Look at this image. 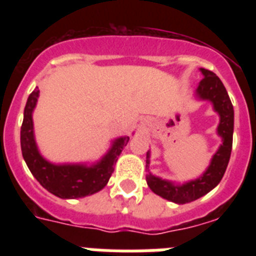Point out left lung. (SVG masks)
Listing matches in <instances>:
<instances>
[{
    "label": "left lung",
    "instance_id": "1",
    "mask_svg": "<svg viewBox=\"0 0 256 256\" xmlns=\"http://www.w3.org/2000/svg\"><path fill=\"white\" fill-rule=\"evenodd\" d=\"M203 80L199 82L195 90V96L200 100H208L212 104L215 112L219 116V124L216 134L222 138V144L215 152L208 168L200 176L191 179L184 183H175L152 175L148 170L150 166V152L146 156V182L152 192L160 195L170 202L184 204L196 200L207 192H210L218 183L222 180L224 171L230 160L231 148H232V132H234V108L231 104L230 96L227 94L226 88L222 81L210 70L200 68Z\"/></svg>",
    "mask_w": 256,
    "mask_h": 256
}]
</instances>
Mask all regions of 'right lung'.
Returning <instances> with one entry per match:
<instances>
[{
  "instance_id": "add662e5",
  "label": "right lung",
  "mask_w": 256,
  "mask_h": 256,
  "mask_svg": "<svg viewBox=\"0 0 256 256\" xmlns=\"http://www.w3.org/2000/svg\"><path fill=\"white\" fill-rule=\"evenodd\" d=\"M40 90L30 94L24 110L21 126V150L30 172L42 187L62 199L84 198L100 191L112 176L118 156L128 144V136H120L100 160L94 164H53L38 150L34 136L33 112L37 106Z\"/></svg>"
}]
</instances>
